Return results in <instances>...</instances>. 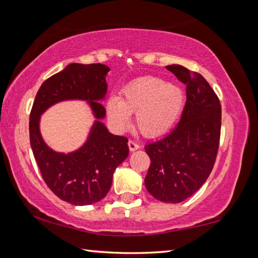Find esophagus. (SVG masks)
Instances as JSON below:
<instances>
[{"label": "esophagus", "instance_id": "1", "mask_svg": "<svg viewBox=\"0 0 258 258\" xmlns=\"http://www.w3.org/2000/svg\"><path fill=\"white\" fill-rule=\"evenodd\" d=\"M128 148H130L131 151H135V150L139 149L140 146H139V143L133 141V140H130V141H128Z\"/></svg>", "mask_w": 258, "mask_h": 258}]
</instances>
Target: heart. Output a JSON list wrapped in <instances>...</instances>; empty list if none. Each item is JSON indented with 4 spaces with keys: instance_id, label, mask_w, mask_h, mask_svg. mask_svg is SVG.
I'll list each match as a JSON object with an SVG mask.
<instances>
[{
    "instance_id": "obj_1",
    "label": "heart",
    "mask_w": 258,
    "mask_h": 258,
    "mask_svg": "<svg viewBox=\"0 0 258 258\" xmlns=\"http://www.w3.org/2000/svg\"><path fill=\"white\" fill-rule=\"evenodd\" d=\"M184 106V92L178 85L157 77H145L123 90L121 99L110 98L107 106L109 119L117 127L128 125L131 113L137 112V125L142 134H164L178 119Z\"/></svg>"
}]
</instances>
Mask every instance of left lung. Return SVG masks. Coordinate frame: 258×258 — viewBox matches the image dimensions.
<instances>
[{
    "label": "left lung",
    "mask_w": 258,
    "mask_h": 258,
    "mask_svg": "<svg viewBox=\"0 0 258 258\" xmlns=\"http://www.w3.org/2000/svg\"><path fill=\"white\" fill-rule=\"evenodd\" d=\"M166 68L186 85V102L176 127L145 147L151 160L145 184L156 199L177 204L198 191L212 172L222 110L216 93L200 74L180 64Z\"/></svg>",
    "instance_id": "left-lung-1"
}]
</instances>
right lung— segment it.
<instances>
[{
	"label": "right lung",
	"instance_id": "obj_1",
	"mask_svg": "<svg viewBox=\"0 0 258 258\" xmlns=\"http://www.w3.org/2000/svg\"><path fill=\"white\" fill-rule=\"evenodd\" d=\"M109 71L101 63L68 64L43 83L30 111V147L43 180L56 197L76 206L92 205L106 197L113 172L128 156V140L111 134L101 121L106 109L100 100L107 93ZM64 99H85L97 118L87 142L69 154L52 151L39 132L41 113Z\"/></svg>",
	"mask_w": 258,
	"mask_h": 258
}]
</instances>
